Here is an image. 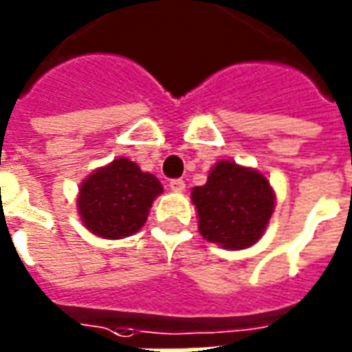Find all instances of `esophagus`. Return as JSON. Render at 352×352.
<instances>
[{
  "label": "esophagus",
  "instance_id": "1",
  "mask_svg": "<svg viewBox=\"0 0 352 352\" xmlns=\"http://www.w3.org/2000/svg\"><path fill=\"white\" fill-rule=\"evenodd\" d=\"M168 187H170V190H174V192H184L185 182H184V179H170Z\"/></svg>",
  "mask_w": 352,
  "mask_h": 352
}]
</instances>
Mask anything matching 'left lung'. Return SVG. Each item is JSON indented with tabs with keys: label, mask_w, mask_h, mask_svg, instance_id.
<instances>
[{
	"label": "left lung",
	"mask_w": 352,
	"mask_h": 352,
	"mask_svg": "<svg viewBox=\"0 0 352 352\" xmlns=\"http://www.w3.org/2000/svg\"><path fill=\"white\" fill-rule=\"evenodd\" d=\"M190 200L200 235L231 252L257 244L275 211L270 179L257 168L228 160L214 163L206 184L192 187Z\"/></svg>",
	"instance_id": "8db88e82"
}]
</instances>
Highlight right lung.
<instances>
[{"mask_svg":"<svg viewBox=\"0 0 352 352\" xmlns=\"http://www.w3.org/2000/svg\"><path fill=\"white\" fill-rule=\"evenodd\" d=\"M163 185L138 163L117 157L82 179L77 196L78 217L95 236L117 241L145 226Z\"/></svg>","mask_w":352,"mask_h":352,"instance_id":"obj_1","label":"right lung"}]
</instances>
